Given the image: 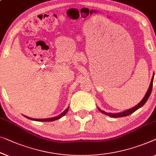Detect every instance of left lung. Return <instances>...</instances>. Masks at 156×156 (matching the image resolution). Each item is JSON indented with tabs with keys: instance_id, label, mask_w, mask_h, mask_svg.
<instances>
[{
	"instance_id": "8db88e82",
	"label": "left lung",
	"mask_w": 156,
	"mask_h": 156,
	"mask_svg": "<svg viewBox=\"0 0 156 156\" xmlns=\"http://www.w3.org/2000/svg\"><path fill=\"white\" fill-rule=\"evenodd\" d=\"M153 78H154V73H153V75L152 76V80L151 81V84L149 86V88H148V89L147 90V93H146V95H144V97L142 99V101H141L140 103H138L137 105H135V107H133V108H131L130 109H128L126 110V111H124L123 112H120V113H107V112H105L104 111H102V110L100 109L99 107H98V109L99 111L101 112V113L104 114L105 115H107V116H109L110 117H113V118H119V117H123V116H128V115H130L131 114H133V112H135L136 110H137L138 109H140V107H142L145 104L146 102H147V100L148 99V98H149L151 93V90H152V88H153Z\"/></svg>"
}]
</instances>
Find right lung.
Returning a JSON list of instances; mask_svg holds the SVG:
<instances>
[{
    "label": "right lung",
    "instance_id": "obj_1",
    "mask_svg": "<svg viewBox=\"0 0 156 156\" xmlns=\"http://www.w3.org/2000/svg\"><path fill=\"white\" fill-rule=\"evenodd\" d=\"M68 109H69V107L67 108L66 110H65L64 112H62V113L58 115V116H55L53 117V118H49V119H32V118H30V117H28V116H26L27 119H29L30 120H33V121H43V122H49V121H56V120H58L59 119H61V117H63V116L66 114L67 112L68 111Z\"/></svg>",
    "mask_w": 156,
    "mask_h": 156
}]
</instances>
